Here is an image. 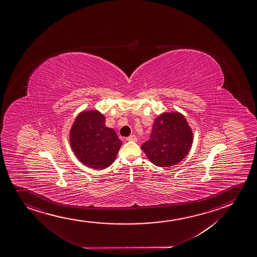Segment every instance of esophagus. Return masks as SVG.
I'll return each mask as SVG.
<instances>
[{"label":"esophagus","mask_w":257,"mask_h":257,"mask_svg":"<svg viewBox=\"0 0 257 257\" xmlns=\"http://www.w3.org/2000/svg\"><path fill=\"white\" fill-rule=\"evenodd\" d=\"M127 141H133V142H137V138L135 135H132V136H130V137H127Z\"/></svg>","instance_id":"esophagus-1"}]
</instances>
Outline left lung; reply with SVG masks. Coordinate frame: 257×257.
I'll return each mask as SVG.
<instances>
[{
    "instance_id": "8db88e82",
    "label": "left lung",
    "mask_w": 257,
    "mask_h": 257,
    "mask_svg": "<svg viewBox=\"0 0 257 257\" xmlns=\"http://www.w3.org/2000/svg\"><path fill=\"white\" fill-rule=\"evenodd\" d=\"M192 130L180 113H162L156 118L150 140L142 145L152 164L169 167L182 161L192 144Z\"/></svg>"
}]
</instances>
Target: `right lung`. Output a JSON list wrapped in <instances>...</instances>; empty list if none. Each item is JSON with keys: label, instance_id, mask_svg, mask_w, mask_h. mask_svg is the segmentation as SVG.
<instances>
[{"label": "right lung", "instance_id": "add662e5", "mask_svg": "<svg viewBox=\"0 0 257 257\" xmlns=\"http://www.w3.org/2000/svg\"><path fill=\"white\" fill-rule=\"evenodd\" d=\"M105 121V116L96 110L82 112L70 131V144L76 157L83 165L96 170L109 167L122 144Z\"/></svg>", "mask_w": 257, "mask_h": 257}]
</instances>
